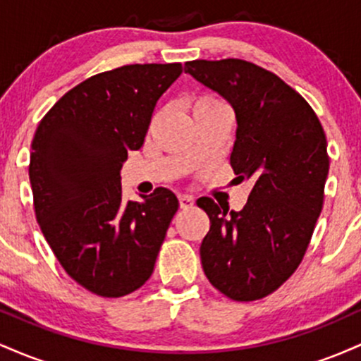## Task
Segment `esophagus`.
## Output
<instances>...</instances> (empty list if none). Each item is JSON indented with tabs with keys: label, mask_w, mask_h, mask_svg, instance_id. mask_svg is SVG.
<instances>
[{
	"label": "esophagus",
	"mask_w": 361,
	"mask_h": 361,
	"mask_svg": "<svg viewBox=\"0 0 361 361\" xmlns=\"http://www.w3.org/2000/svg\"><path fill=\"white\" fill-rule=\"evenodd\" d=\"M178 200H180L181 209H190V207H193V197H190V195H180Z\"/></svg>",
	"instance_id": "34e87169"
}]
</instances>
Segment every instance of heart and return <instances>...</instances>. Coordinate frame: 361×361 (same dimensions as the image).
Instances as JSON below:
<instances>
[{
  "label": "heart",
  "instance_id": "1",
  "mask_svg": "<svg viewBox=\"0 0 361 361\" xmlns=\"http://www.w3.org/2000/svg\"><path fill=\"white\" fill-rule=\"evenodd\" d=\"M212 109H227V105L219 98L210 97V94H205V97H200L197 102L193 103V111L198 110H212Z\"/></svg>",
  "mask_w": 361,
  "mask_h": 361
}]
</instances>
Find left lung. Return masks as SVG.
I'll return each mask as SVG.
<instances>
[{
  "mask_svg": "<svg viewBox=\"0 0 361 361\" xmlns=\"http://www.w3.org/2000/svg\"><path fill=\"white\" fill-rule=\"evenodd\" d=\"M185 73L217 91L235 111L231 166L252 190L243 210L202 197L210 219L202 267L219 292L238 302L263 299L299 268L324 202L329 171L317 115L276 74L243 59L190 61Z\"/></svg>",
  "mask_w": 361,
  "mask_h": 361,
  "instance_id": "1",
  "label": "left lung"
}]
</instances>
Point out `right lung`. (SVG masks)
<instances>
[{
    "label": "right lung",
    "mask_w": 361,
    "mask_h": 361,
    "mask_svg": "<svg viewBox=\"0 0 361 361\" xmlns=\"http://www.w3.org/2000/svg\"><path fill=\"white\" fill-rule=\"evenodd\" d=\"M181 71L173 62L94 74L35 130L28 175L37 222L66 273L97 295L115 299L146 283L178 210L168 188L122 202L120 169L142 147L157 100Z\"/></svg>",
    "instance_id": "obj_1"
}]
</instances>
